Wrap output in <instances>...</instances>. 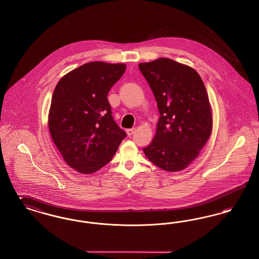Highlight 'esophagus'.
<instances>
[{
	"mask_svg": "<svg viewBox=\"0 0 259 259\" xmlns=\"http://www.w3.org/2000/svg\"><path fill=\"white\" fill-rule=\"evenodd\" d=\"M136 128H131V129H127L126 130V133L128 136H132L135 133Z\"/></svg>",
	"mask_w": 259,
	"mask_h": 259,
	"instance_id": "34e87169",
	"label": "esophagus"
}]
</instances>
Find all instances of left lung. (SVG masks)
<instances>
[{
  "instance_id": "left-lung-1",
  "label": "left lung",
  "mask_w": 259,
  "mask_h": 259,
  "mask_svg": "<svg viewBox=\"0 0 259 259\" xmlns=\"http://www.w3.org/2000/svg\"><path fill=\"white\" fill-rule=\"evenodd\" d=\"M160 113L156 133L144 148L148 160L167 172L185 169L211 134L209 96L197 72L169 58L140 63Z\"/></svg>"
}]
</instances>
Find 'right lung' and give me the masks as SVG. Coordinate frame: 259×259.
Segmentation results:
<instances>
[{
  "label": "right lung",
  "instance_id": "right-lung-1",
  "mask_svg": "<svg viewBox=\"0 0 259 259\" xmlns=\"http://www.w3.org/2000/svg\"><path fill=\"white\" fill-rule=\"evenodd\" d=\"M126 65L89 62L65 74L54 89L50 135L65 162L92 174L111 160L126 133L114 122L108 93Z\"/></svg>",
  "mask_w": 259,
  "mask_h": 259
}]
</instances>
